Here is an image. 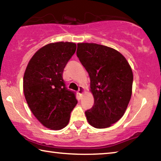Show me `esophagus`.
<instances>
[{"label": "esophagus", "mask_w": 161, "mask_h": 161, "mask_svg": "<svg viewBox=\"0 0 161 161\" xmlns=\"http://www.w3.org/2000/svg\"><path fill=\"white\" fill-rule=\"evenodd\" d=\"M84 89L83 86H80V87H79V90H78V94H79L81 95V94L84 93Z\"/></svg>", "instance_id": "1"}]
</instances>
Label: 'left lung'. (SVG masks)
I'll list each match as a JSON object with an SVG mask.
<instances>
[{"label": "left lung", "mask_w": 161, "mask_h": 161, "mask_svg": "<svg viewBox=\"0 0 161 161\" xmlns=\"http://www.w3.org/2000/svg\"><path fill=\"white\" fill-rule=\"evenodd\" d=\"M77 56L90 77L94 103L85 111L89 124L104 129L124 116L132 94L133 72L129 62L113 48L78 43Z\"/></svg>", "instance_id": "left-lung-1"}]
</instances>
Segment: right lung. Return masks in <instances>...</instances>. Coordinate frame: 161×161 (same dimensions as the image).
I'll list each match as a JSON object with an SVG mask.
<instances>
[{
	"label": "right lung",
	"mask_w": 161,
	"mask_h": 161,
	"mask_svg": "<svg viewBox=\"0 0 161 161\" xmlns=\"http://www.w3.org/2000/svg\"><path fill=\"white\" fill-rule=\"evenodd\" d=\"M76 48L75 43L69 42L45 45L32 56L24 74L26 102L38 121L52 130L67 126L77 103L75 92L67 88L62 78Z\"/></svg>",
	"instance_id": "right-lung-1"
}]
</instances>
